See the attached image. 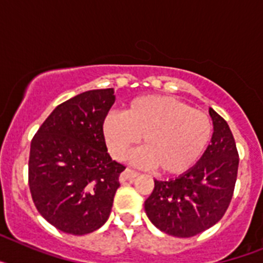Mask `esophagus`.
<instances>
[{
  "label": "esophagus",
  "mask_w": 263,
  "mask_h": 263,
  "mask_svg": "<svg viewBox=\"0 0 263 263\" xmlns=\"http://www.w3.org/2000/svg\"><path fill=\"white\" fill-rule=\"evenodd\" d=\"M138 175H139V173H137V171H134V170L126 168L124 173H121L120 180L121 182H126V180H130V182H132V180H134V179H136Z\"/></svg>",
  "instance_id": "obj_1"
}]
</instances>
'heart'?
Returning a JSON list of instances; mask_svg holds the SVG:
<instances>
[{"label":"heart","instance_id":"b5f03b06","mask_svg":"<svg viewBox=\"0 0 263 263\" xmlns=\"http://www.w3.org/2000/svg\"><path fill=\"white\" fill-rule=\"evenodd\" d=\"M103 137L117 160L127 157L141 141L145 147L134 155L142 166L179 175L200 159L212 137V122L203 110L175 97L148 95L132 100L122 115L109 113Z\"/></svg>","mask_w":263,"mask_h":263}]
</instances>
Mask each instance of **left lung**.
Here are the masks:
<instances>
[{
	"label": "left lung",
	"instance_id": "obj_1",
	"mask_svg": "<svg viewBox=\"0 0 263 263\" xmlns=\"http://www.w3.org/2000/svg\"><path fill=\"white\" fill-rule=\"evenodd\" d=\"M213 134L200 160L171 180H154L145 201L150 221L170 236H196L221 220L233 197L238 152L227 121L212 108Z\"/></svg>",
	"mask_w": 263,
	"mask_h": 263
}]
</instances>
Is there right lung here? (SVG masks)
I'll list each match as a JSON object with an SVG mask.
<instances>
[{"mask_svg": "<svg viewBox=\"0 0 263 263\" xmlns=\"http://www.w3.org/2000/svg\"><path fill=\"white\" fill-rule=\"evenodd\" d=\"M115 90H88L67 100L46 118L31 141L29 187L36 210L51 225L83 236L110 215L124 164L111 160L103 121Z\"/></svg>", "mask_w": 263, "mask_h": 263, "instance_id": "right-lung-1", "label": "right lung"}]
</instances>
